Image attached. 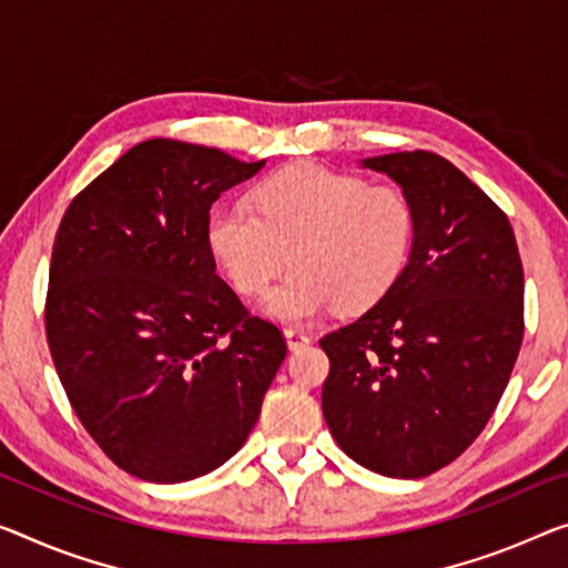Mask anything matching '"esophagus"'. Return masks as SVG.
Masks as SVG:
<instances>
[{"label": "esophagus", "mask_w": 568, "mask_h": 568, "mask_svg": "<svg viewBox=\"0 0 568 568\" xmlns=\"http://www.w3.org/2000/svg\"><path fill=\"white\" fill-rule=\"evenodd\" d=\"M284 337H286V345H290V351H300V347L310 345V339H312L307 335V329H302V327H286Z\"/></svg>", "instance_id": "1"}]
</instances>
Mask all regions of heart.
Returning a JSON list of instances; mask_svg holds the SVG:
<instances>
[{"label":"heart","instance_id":"obj_1","mask_svg":"<svg viewBox=\"0 0 568 568\" xmlns=\"http://www.w3.org/2000/svg\"><path fill=\"white\" fill-rule=\"evenodd\" d=\"M256 211L221 205L207 215L205 241L233 290L261 294L284 322L339 307L363 312L394 290L412 256L416 215L394 185L312 162L286 164L254 190Z\"/></svg>","mask_w":568,"mask_h":568}]
</instances>
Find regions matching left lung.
<instances>
[{
  "label": "left lung",
  "mask_w": 568,
  "mask_h": 568,
  "mask_svg": "<svg viewBox=\"0 0 568 568\" xmlns=\"http://www.w3.org/2000/svg\"><path fill=\"white\" fill-rule=\"evenodd\" d=\"M412 200L404 274L329 357L322 414L339 449L373 473L416 479L455 462L490 422L523 343V264L510 221L434 152L368 156Z\"/></svg>",
  "instance_id": "1"
}]
</instances>
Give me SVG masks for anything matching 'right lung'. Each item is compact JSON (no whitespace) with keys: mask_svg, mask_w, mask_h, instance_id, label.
Here are the masks:
<instances>
[{"mask_svg":"<svg viewBox=\"0 0 568 568\" xmlns=\"http://www.w3.org/2000/svg\"><path fill=\"white\" fill-rule=\"evenodd\" d=\"M264 164L146 139L60 221L52 363L103 455L146 483H187L229 462L286 357L282 329L251 317L205 241L211 205Z\"/></svg>","mask_w":568,"mask_h":568,"instance_id":"add662e5","label":"right lung"}]
</instances>
